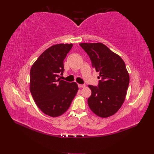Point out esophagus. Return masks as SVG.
Segmentation results:
<instances>
[{
	"mask_svg": "<svg viewBox=\"0 0 154 154\" xmlns=\"http://www.w3.org/2000/svg\"><path fill=\"white\" fill-rule=\"evenodd\" d=\"M78 87H80V88H84V87H85V84H83V85L79 84V85H78Z\"/></svg>",
	"mask_w": 154,
	"mask_h": 154,
	"instance_id": "1",
	"label": "esophagus"
}]
</instances>
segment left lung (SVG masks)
<instances>
[{
    "mask_svg": "<svg viewBox=\"0 0 154 154\" xmlns=\"http://www.w3.org/2000/svg\"><path fill=\"white\" fill-rule=\"evenodd\" d=\"M92 67L100 72L98 87L92 91L87 102L91 110L101 118L116 114L124 103L129 84V74L123 59L102 43H82Z\"/></svg>",
    "mask_w": 154,
    "mask_h": 154,
    "instance_id": "left-lung-1",
    "label": "left lung"
}]
</instances>
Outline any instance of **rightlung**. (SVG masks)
I'll list each match as a JSON object with an SVG mask.
<instances>
[{
    "label": "right lung",
    "instance_id": "add662e5",
    "mask_svg": "<svg viewBox=\"0 0 154 154\" xmlns=\"http://www.w3.org/2000/svg\"><path fill=\"white\" fill-rule=\"evenodd\" d=\"M72 44H55L46 49L32 64L30 71V91L43 112L56 118L69 108L78 91L76 82L57 78L64 71L63 60Z\"/></svg>",
    "mask_w": 154,
    "mask_h": 154
}]
</instances>
